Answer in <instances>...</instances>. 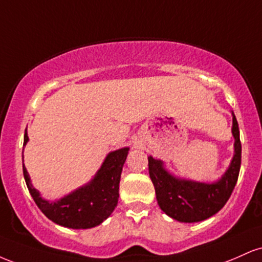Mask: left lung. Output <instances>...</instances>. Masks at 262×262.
<instances>
[{
	"label": "left lung",
	"instance_id": "left-lung-1",
	"mask_svg": "<svg viewBox=\"0 0 262 262\" xmlns=\"http://www.w3.org/2000/svg\"><path fill=\"white\" fill-rule=\"evenodd\" d=\"M233 114L234 156L218 181L204 183L175 177L164 167V162L149 156V175L155 187L156 201L162 212L182 223H196L208 219L224 207L235 187L242 164L239 125Z\"/></svg>",
	"mask_w": 262,
	"mask_h": 262
}]
</instances>
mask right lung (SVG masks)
Wrapping results in <instances>:
<instances>
[{
  "label": "right lung",
  "instance_id": "right-lung-1",
  "mask_svg": "<svg viewBox=\"0 0 262 262\" xmlns=\"http://www.w3.org/2000/svg\"><path fill=\"white\" fill-rule=\"evenodd\" d=\"M27 141L28 134L26 129L25 146ZM128 151L129 148L111 151L91 181L54 202L44 200L38 189L33 187L25 165L23 175L29 193L45 217L66 228L89 229L106 221L117 207L121 173Z\"/></svg>",
  "mask_w": 262,
  "mask_h": 262
}]
</instances>
